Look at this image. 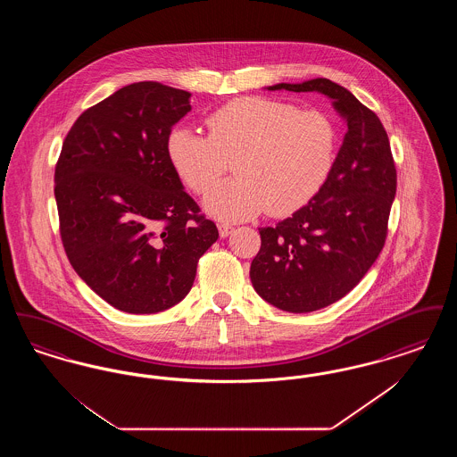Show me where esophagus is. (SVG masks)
Masks as SVG:
<instances>
[{"label":"esophagus","instance_id":"obj_1","mask_svg":"<svg viewBox=\"0 0 457 457\" xmlns=\"http://www.w3.org/2000/svg\"><path fill=\"white\" fill-rule=\"evenodd\" d=\"M218 229L219 237H220V238H226V237H229V235H231L233 226H231V224H226V222H220V224H218Z\"/></svg>","mask_w":457,"mask_h":457}]
</instances>
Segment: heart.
<instances>
[{
	"mask_svg": "<svg viewBox=\"0 0 457 457\" xmlns=\"http://www.w3.org/2000/svg\"><path fill=\"white\" fill-rule=\"evenodd\" d=\"M209 135L176 127L166 154L176 176L205 194L235 161L237 178L216 185L204 198L207 214L243 220L267 211L287 216L324 188L334 168L337 131L319 111L269 97H239L207 118Z\"/></svg>",
	"mask_w": 457,
	"mask_h": 457,
	"instance_id": "heart-1",
	"label": "heart"
}]
</instances>
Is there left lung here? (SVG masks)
I'll list each match as a JSON object with an SVG mask.
<instances>
[{
  "mask_svg": "<svg viewBox=\"0 0 457 457\" xmlns=\"http://www.w3.org/2000/svg\"><path fill=\"white\" fill-rule=\"evenodd\" d=\"M269 90L320 92L348 131L324 188L291 218L261 228L250 279L267 303L308 313L341 300L384 248L397 174L387 131L348 88L328 79Z\"/></svg>",
  "mask_w": 457,
  "mask_h": 457,
  "instance_id": "obj_1",
  "label": "left lung"
}]
</instances>
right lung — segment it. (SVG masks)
Listing matches in <instances>:
<instances>
[{"label": "right lung", "instance_id": "right-lung-1", "mask_svg": "<svg viewBox=\"0 0 457 457\" xmlns=\"http://www.w3.org/2000/svg\"><path fill=\"white\" fill-rule=\"evenodd\" d=\"M190 92L137 82L84 111L54 170L66 257L88 287L127 313L179 303L219 238L168 161Z\"/></svg>", "mask_w": 457, "mask_h": 457}]
</instances>
